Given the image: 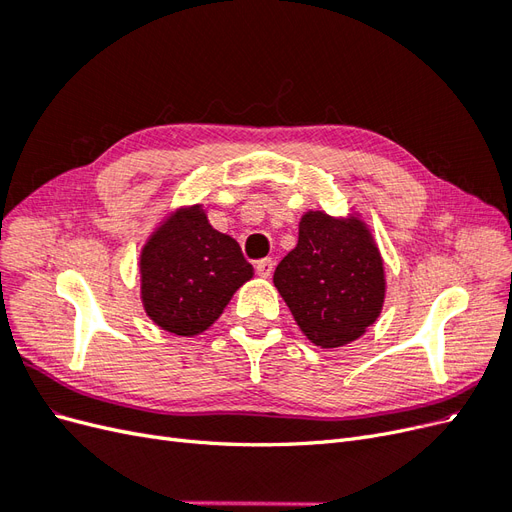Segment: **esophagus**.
Segmentation results:
<instances>
[{
  "label": "esophagus",
  "mask_w": 512,
  "mask_h": 512,
  "mask_svg": "<svg viewBox=\"0 0 512 512\" xmlns=\"http://www.w3.org/2000/svg\"><path fill=\"white\" fill-rule=\"evenodd\" d=\"M273 269H275L273 258H262V260L256 262V273H258L260 277H271Z\"/></svg>",
  "instance_id": "esophagus-1"
}]
</instances>
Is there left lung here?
<instances>
[{"label": "left lung", "mask_w": 512, "mask_h": 512, "mask_svg": "<svg viewBox=\"0 0 512 512\" xmlns=\"http://www.w3.org/2000/svg\"><path fill=\"white\" fill-rule=\"evenodd\" d=\"M273 284L299 329L320 348L354 342L384 303L382 258L365 224L322 211L303 215L299 243L277 265Z\"/></svg>", "instance_id": "left-lung-1"}]
</instances>
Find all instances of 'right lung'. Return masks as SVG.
<instances>
[{
    "label": "right lung",
    "instance_id": "add662e5",
    "mask_svg": "<svg viewBox=\"0 0 512 512\" xmlns=\"http://www.w3.org/2000/svg\"><path fill=\"white\" fill-rule=\"evenodd\" d=\"M254 269L239 243L213 230L198 205L153 232L141 254L147 316L175 335L192 337L220 318Z\"/></svg>",
    "mask_w": 512,
    "mask_h": 512
}]
</instances>
